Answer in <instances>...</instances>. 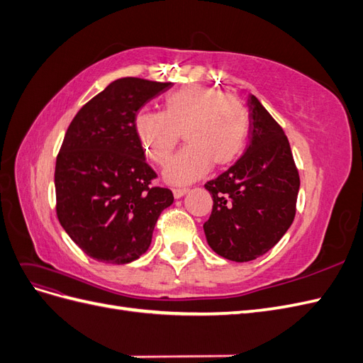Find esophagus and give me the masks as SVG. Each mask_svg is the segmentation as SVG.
<instances>
[{"label":"esophagus","mask_w":363,"mask_h":363,"mask_svg":"<svg viewBox=\"0 0 363 363\" xmlns=\"http://www.w3.org/2000/svg\"><path fill=\"white\" fill-rule=\"evenodd\" d=\"M188 188H175L172 192H174V196H175V199H182V196L183 195H186V194H188Z\"/></svg>","instance_id":"34e87169"}]
</instances>
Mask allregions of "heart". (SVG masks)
Here are the masks:
<instances>
[{
  "label": "heart",
  "instance_id": "b5f03b06",
  "mask_svg": "<svg viewBox=\"0 0 363 363\" xmlns=\"http://www.w3.org/2000/svg\"><path fill=\"white\" fill-rule=\"evenodd\" d=\"M135 128L148 156L160 167L169 162L183 135L188 147L168 164L164 179L186 184L200 179L212 163L224 167L240 156L250 118L239 98L213 87L191 86L164 98L162 113L140 111Z\"/></svg>",
  "mask_w": 363,
  "mask_h": 363
}]
</instances>
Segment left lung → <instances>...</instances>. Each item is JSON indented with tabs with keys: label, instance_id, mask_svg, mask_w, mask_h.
<instances>
[{
	"label": "left lung",
	"instance_id": "obj_1",
	"mask_svg": "<svg viewBox=\"0 0 363 363\" xmlns=\"http://www.w3.org/2000/svg\"><path fill=\"white\" fill-rule=\"evenodd\" d=\"M248 145L233 167L207 182L212 215L207 244L233 262L265 255L288 232L300 189L289 140L255 95H248Z\"/></svg>",
	"mask_w": 363,
	"mask_h": 363
}]
</instances>
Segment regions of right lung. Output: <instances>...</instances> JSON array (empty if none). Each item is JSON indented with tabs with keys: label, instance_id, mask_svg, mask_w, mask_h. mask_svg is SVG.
I'll return each mask as SVG.
<instances>
[{
	"label": "right lung",
	"instance_id": "add662e5",
	"mask_svg": "<svg viewBox=\"0 0 363 363\" xmlns=\"http://www.w3.org/2000/svg\"><path fill=\"white\" fill-rule=\"evenodd\" d=\"M172 83L124 77L86 103L65 135L56 162L57 218L87 256L124 265L148 250L169 189L152 188L135 118Z\"/></svg>",
	"mask_w": 363,
	"mask_h": 363
}]
</instances>
